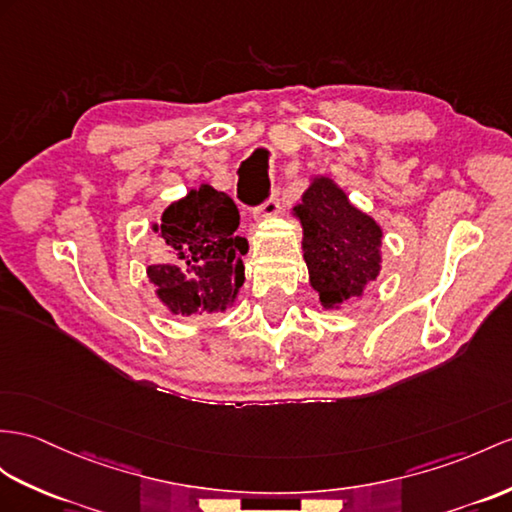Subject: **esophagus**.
Instances as JSON below:
<instances>
[{
    "label": "esophagus",
    "mask_w": 512,
    "mask_h": 512,
    "mask_svg": "<svg viewBox=\"0 0 512 512\" xmlns=\"http://www.w3.org/2000/svg\"><path fill=\"white\" fill-rule=\"evenodd\" d=\"M280 210V191H273L267 202L254 210V221H267L271 217H276Z\"/></svg>",
    "instance_id": "esophagus-1"
}]
</instances>
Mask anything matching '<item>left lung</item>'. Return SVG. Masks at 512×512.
Wrapping results in <instances>:
<instances>
[{"label": "left lung", "mask_w": 512, "mask_h": 512, "mask_svg": "<svg viewBox=\"0 0 512 512\" xmlns=\"http://www.w3.org/2000/svg\"><path fill=\"white\" fill-rule=\"evenodd\" d=\"M304 230V260L310 286L323 308L360 297L380 273L382 228L350 204L330 178H315L293 208Z\"/></svg>", "instance_id": "8db88e82"}]
</instances>
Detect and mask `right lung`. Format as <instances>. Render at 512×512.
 Wrapping results in <instances>:
<instances>
[{"mask_svg": "<svg viewBox=\"0 0 512 512\" xmlns=\"http://www.w3.org/2000/svg\"><path fill=\"white\" fill-rule=\"evenodd\" d=\"M239 208L210 184L191 189L165 208L158 232L165 263L149 265L147 278L173 315L226 310L245 280L247 241L236 236Z\"/></svg>", "mask_w": 512, "mask_h": 512, "instance_id": "right-lung-1", "label": "right lung"}]
</instances>
